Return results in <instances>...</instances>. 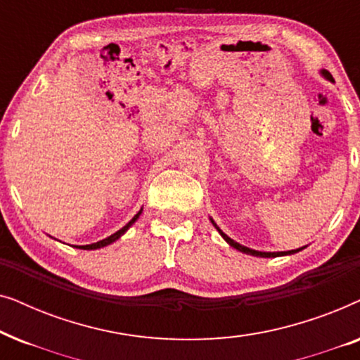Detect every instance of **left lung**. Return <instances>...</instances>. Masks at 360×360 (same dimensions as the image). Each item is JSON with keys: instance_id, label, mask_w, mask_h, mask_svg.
<instances>
[{"instance_id": "8db88e82", "label": "left lung", "mask_w": 360, "mask_h": 360, "mask_svg": "<svg viewBox=\"0 0 360 360\" xmlns=\"http://www.w3.org/2000/svg\"><path fill=\"white\" fill-rule=\"evenodd\" d=\"M319 73H321V75L326 78V80H329L331 83H334V78L331 77V73H329L328 70H319ZM210 221L211 223H213V226L216 228V231H218V233L221 234V238H223L226 243H228L231 248H234L236 250H239V252H244V254H249V255H254V257H282V255H292V254H297V252H300V250H303L304 248H298V249H293V250H287V252H262V250H254V249H249V248H245V245H243V244H239V243H236V240H233L229 238V236H226L223 231H221L219 228H218V224L214 223L213 221V218H210Z\"/></svg>"}]
</instances>
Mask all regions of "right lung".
<instances>
[{
  "label": "right lung",
  "instance_id": "add662e5",
  "mask_svg": "<svg viewBox=\"0 0 360 360\" xmlns=\"http://www.w3.org/2000/svg\"><path fill=\"white\" fill-rule=\"evenodd\" d=\"M141 213H142V208L139 210V213H137V214L134 216V218H132V219L129 221V223H127V224L124 226V228H121L120 231H116V233H115V234L108 236V238H106V239H101V240H98V243H93V244H86V245H78V249H83V250H95V249H101V248H106V245H110V244H112V243H116V240H117V239H120V238H121V236H122V234H124V233H126V231H127V229H129V228H131V226L136 223V221H137V219H139V216H141Z\"/></svg>",
  "mask_w": 360,
  "mask_h": 360
}]
</instances>
